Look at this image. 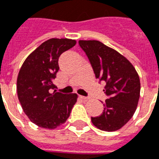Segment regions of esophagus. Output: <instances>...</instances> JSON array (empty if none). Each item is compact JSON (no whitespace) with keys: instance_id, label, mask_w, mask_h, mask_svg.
I'll return each mask as SVG.
<instances>
[{"instance_id":"1","label":"esophagus","mask_w":159,"mask_h":159,"mask_svg":"<svg viewBox=\"0 0 159 159\" xmlns=\"http://www.w3.org/2000/svg\"><path fill=\"white\" fill-rule=\"evenodd\" d=\"M80 97L82 100H84V101H87V100H89V97H86V96H83V95H80Z\"/></svg>"}]
</instances>
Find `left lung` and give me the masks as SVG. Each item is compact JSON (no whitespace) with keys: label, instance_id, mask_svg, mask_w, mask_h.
I'll return each instance as SVG.
<instances>
[{"label":"left lung","instance_id":"obj_1","mask_svg":"<svg viewBox=\"0 0 159 159\" xmlns=\"http://www.w3.org/2000/svg\"><path fill=\"white\" fill-rule=\"evenodd\" d=\"M95 77L107 82L104 91L108 96L103 113L91 121L106 132L120 129L133 116L140 97V79L132 63L120 52L97 40H80Z\"/></svg>","mask_w":159,"mask_h":159}]
</instances>
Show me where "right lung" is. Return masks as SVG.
Instances as JSON below:
<instances>
[{
  "label": "right lung",
  "instance_id": "add662e5",
  "mask_svg": "<svg viewBox=\"0 0 159 159\" xmlns=\"http://www.w3.org/2000/svg\"><path fill=\"white\" fill-rule=\"evenodd\" d=\"M76 44L69 39H48L25 59L16 80L18 100L29 120L46 129H55L69 118L77 94L57 92L52 80L58 73V58Z\"/></svg>",
  "mask_w": 159,
  "mask_h": 159
}]
</instances>
